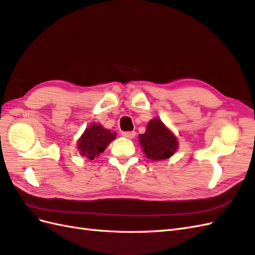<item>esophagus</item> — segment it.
I'll use <instances>...</instances> for the list:
<instances>
[{
	"instance_id": "obj_1",
	"label": "esophagus",
	"mask_w": 255,
	"mask_h": 255,
	"mask_svg": "<svg viewBox=\"0 0 255 255\" xmlns=\"http://www.w3.org/2000/svg\"><path fill=\"white\" fill-rule=\"evenodd\" d=\"M122 134H123L124 137L129 138V139H132L134 136H136V132H134V131H124Z\"/></svg>"
}]
</instances>
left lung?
<instances>
[{
    "label": "left lung",
    "instance_id": "1",
    "mask_svg": "<svg viewBox=\"0 0 255 255\" xmlns=\"http://www.w3.org/2000/svg\"><path fill=\"white\" fill-rule=\"evenodd\" d=\"M139 143L145 156L152 161L169 159L178 148L175 134L158 118L150 121L145 132L139 134Z\"/></svg>",
    "mask_w": 255,
    "mask_h": 255
}]
</instances>
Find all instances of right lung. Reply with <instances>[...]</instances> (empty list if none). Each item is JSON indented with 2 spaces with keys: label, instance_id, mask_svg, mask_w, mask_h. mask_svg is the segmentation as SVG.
<instances>
[{
  "label": "right lung",
  "instance_id": "obj_1",
  "mask_svg": "<svg viewBox=\"0 0 255 255\" xmlns=\"http://www.w3.org/2000/svg\"><path fill=\"white\" fill-rule=\"evenodd\" d=\"M116 138V132H112L100 124H92L85 129L82 136L78 140V150L81 155L90 160L99 156L107 148L114 139Z\"/></svg>",
  "mask_w": 255,
  "mask_h": 255
}]
</instances>
